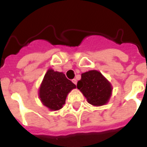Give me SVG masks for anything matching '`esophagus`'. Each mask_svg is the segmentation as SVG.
Instances as JSON below:
<instances>
[{
	"label": "esophagus",
	"instance_id": "34e87169",
	"mask_svg": "<svg viewBox=\"0 0 147 147\" xmlns=\"http://www.w3.org/2000/svg\"><path fill=\"white\" fill-rule=\"evenodd\" d=\"M72 82H74V84H75V85H76V83H77V81H76V79H74V80H72Z\"/></svg>",
	"mask_w": 147,
	"mask_h": 147
}]
</instances>
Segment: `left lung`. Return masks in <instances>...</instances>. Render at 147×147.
Here are the masks:
<instances>
[{"label": "left lung", "instance_id": "obj_1", "mask_svg": "<svg viewBox=\"0 0 147 147\" xmlns=\"http://www.w3.org/2000/svg\"><path fill=\"white\" fill-rule=\"evenodd\" d=\"M77 88L88 103L96 107L106 105L112 96L111 83L96 70L82 74L81 80L77 82Z\"/></svg>", "mask_w": 147, "mask_h": 147}]
</instances>
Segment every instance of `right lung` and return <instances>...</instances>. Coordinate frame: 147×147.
<instances>
[{"label":"right lung","mask_w":147,"mask_h":147,"mask_svg":"<svg viewBox=\"0 0 147 147\" xmlns=\"http://www.w3.org/2000/svg\"><path fill=\"white\" fill-rule=\"evenodd\" d=\"M76 86L62 72L49 68L39 88V98L42 105L51 111L62 108L67 94Z\"/></svg>","instance_id":"add662e5"}]
</instances>
